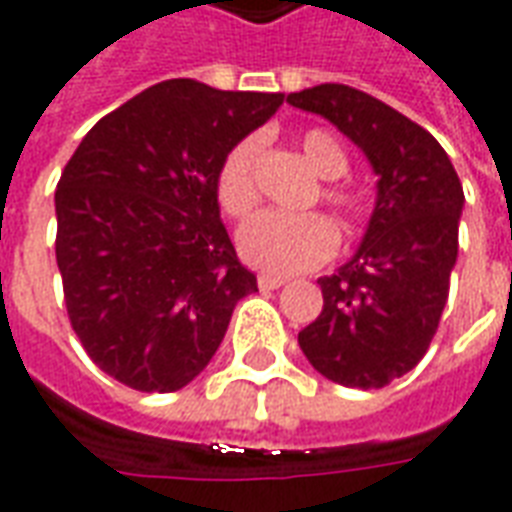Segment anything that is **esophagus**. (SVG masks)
Wrapping results in <instances>:
<instances>
[{"mask_svg": "<svg viewBox=\"0 0 512 512\" xmlns=\"http://www.w3.org/2000/svg\"><path fill=\"white\" fill-rule=\"evenodd\" d=\"M257 285H260V290H277L285 285V277H274V274H260L257 277Z\"/></svg>", "mask_w": 512, "mask_h": 512, "instance_id": "34e87169", "label": "esophagus"}]
</instances>
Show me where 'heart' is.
Returning <instances> with one entry per match:
<instances>
[{"label": "heart", "instance_id": "heart-1", "mask_svg": "<svg viewBox=\"0 0 512 512\" xmlns=\"http://www.w3.org/2000/svg\"><path fill=\"white\" fill-rule=\"evenodd\" d=\"M299 147L307 164L323 180H337L348 172V156L343 145L323 128H310L299 136ZM257 153L260 136L238 139L219 161L213 194L216 205L230 219H244L255 211L257 200ZM321 200L329 205L343 230H354L362 222V205L354 191L343 186H323ZM337 246L332 222L321 213H279L263 211L238 230V252L252 268L266 274H299L326 263Z\"/></svg>", "mask_w": 512, "mask_h": 512}]
</instances>
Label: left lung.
Returning <instances> with one entry per match:
<instances>
[{
  "instance_id": "left-lung-1",
  "label": "left lung",
  "mask_w": 512,
  "mask_h": 512,
  "mask_svg": "<svg viewBox=\"0 0 512 512\" xmlns=\"http://www.w3.org/2000/svg\"><path fill=\"white\" fill-rule=\"evenodd\" d=\"M365 150L378 175L365 241L332 277L323 310L299 332L310 365L334 384L381 389L428 351L458 257L463 189L444 147L422 126L348 84L290 93Z\"/></svg>"
}]
</instances>
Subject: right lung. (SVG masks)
<instances>
[{"label": "right lung", "instance_id": "obj_1", "mask_svg": "<svg viewBox=\"0 0 512 512\" xmlns=\"http://www.w3.org/2000/svg\"><path fill=\"white\" fill-rule=\"evenodd\" d=\"M282 93L167 79L101 117L57 183L68 318L106 376L175 392L200 376L257 277L219 219L222 156Z\"/></svg>", "mask_w": 512, "mask_h": 512}]
</instances>
